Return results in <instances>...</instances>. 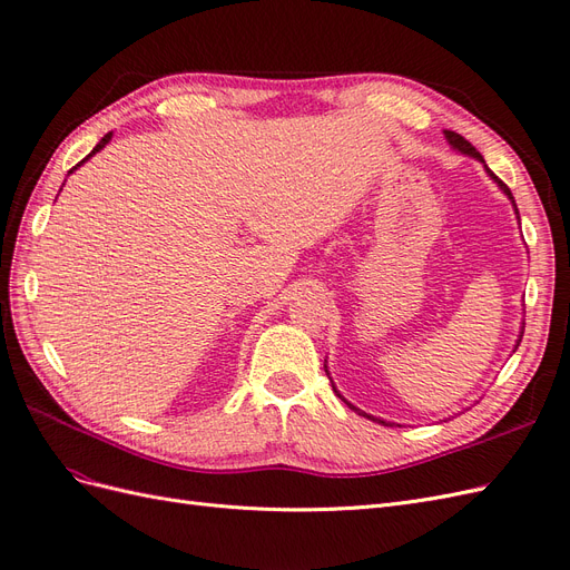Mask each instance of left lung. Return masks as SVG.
<instances>
[{"mask_svg":"<svg viewBox=\"0 0 570 570\" xmlns=\"http://www.w3.org/2000/svg\"><path fill=\"white\" fill-rule=\"evenodd\" d=\"M444 137H446V142H450V145H452L454 149H459V151H463V154H469V157L478 159L480 164H485V159H482V154H480V151H478V149H475V147H473V145H471L469 140H465V137H461L459 132H454V130H444ZM485 170H488V174H490V178H492V180H494V183L499 185V189H502V193H504V195H507V197L511 199V204H513V209H515V202H513V195H511V189H509V187H507V185H504L502 180H499V178H497V176L492 174V170H490L488 166H485ZM515 214H519V209H515ZM521 337H523V335H521ZM521 337H519V342H515V347H519V344H521ZM325 373H327V371H325ZM333 390H335V385H333ZM335 392H337V390H335ZM337 396H340V400H342L344 404H347L350 409H354V411L358 413V416H366V419H371V421H381V419H373V416H368V413H366V411H361V409H356L354 404H350L347 400H344V396H342L340 392H337ZM381 423H383V425H392V423H385V421H381Z\"/></svg>","mask_w":570,"mask_h":570,"instance_id":"1","label":"left lung"}]
</instances>
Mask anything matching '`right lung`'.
<instances>
[{"label":"right lung","instance_id":"add662e5","mask_svg":"<svg viewBox=\"0 0 570 570\" xmlns=\"http://www.w3.org/2000/svg\"><path fill=\"white\" fill-rule=\"evenodd\" d=\"M111 135H114V132H107V135H105V137H101V140H99V142H97V147H95V149H92V151H90V154H88V157H85V159H82V161H80V164H76V166H73V168H71V170H68V174H73V170H76V168H78V166H82V164H85V161H88V159H90V157H95V154H97V151H99V149H105V145H109V140H111Z\"/></svg>","mask_w":570,"mask_h":570}]
</instances>
